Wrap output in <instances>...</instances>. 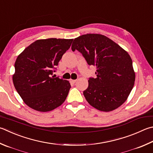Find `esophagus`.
I'll return each instance as SVG.
<instances>
[{
  "label": "esophagus",
  "mask_w": 153,
  "mask_h": 153,
  "mask_svg": "<svg viewBox=\"0 0 153 153\" xmlns=\"http://www.w3.org/2000/svg\"><path fill=\"white\" fill-rule=\"evenodd\" d=\"M77 81V79H70V82L72 83V84H74V83H76Z\"/></svg>",
  "instance_id": "1"
}]
</instances>
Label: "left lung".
Segmentation results:
<instances>
[{
	"label": "left lung",
	"mask_w": 153,
	"mask_h": 153,
	"mask_svg": "<svg viewBox=\"0 0 153 153\" xmlns=\"http://www.w3.org/2000/svg\"><path fill=\"white\" fill-rule=\"evenodd\" d=\"M72 51L81 53L88 65L96 66V77H90L84 91L86 100L96 109L109 112L126 100L135 73L131 57L117 43L100 34H86L74 40Z\"/></svg>",
	"instance_id": "obj_1"
}]
</instances>
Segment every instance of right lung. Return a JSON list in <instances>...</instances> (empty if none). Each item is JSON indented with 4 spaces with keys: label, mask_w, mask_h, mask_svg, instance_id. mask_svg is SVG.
<instances>
[{
    "label": "right lung",
    "mask_w": 153,
    "mask_h": 153,
    "mask_svg": "<svg viewBox=\"0 0 153 153\" xmlns=\"http://www.w3.org/2000/svg\"><path fill=\"white\" fill-rule=\"evenodd\" d=\"M73 39L51 38L37 40L16 58L13 81L25 103L39 112H48L62 105L71 85L52 76Z\"/></svg>",
    "instance_id": "1"
}]
</instances>
